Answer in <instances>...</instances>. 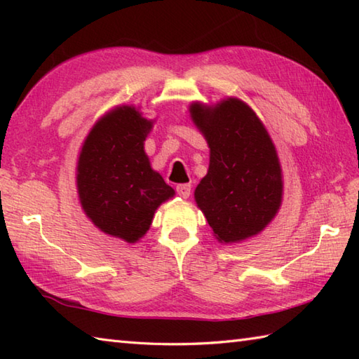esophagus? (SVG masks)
Masks as SVG:
<instances>
[{"mask_svg": "<svg viewBox=\"0 0 359 359\" xmlns=\"http://www.w3.org/2000/svg\"><path fill=\"white\" fill-rule=\"evenodd\" d=\"M175 191L182 197V199H188L189 194H191V185L189 184H182L175 187Z\"/></svg>", "mask_w": 359, "mask_h": 359, "instance_id": "34e87169", "label": "esophagus"}]
</instances>
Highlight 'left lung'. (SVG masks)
Instances as JSON below:
<instances>
[{
  "label": "left lung",
  "mask_w": 359,
  "mask_h": 359,
  "mask_svg": "<svg viewBox=\"0 0 359 359\" xmlns=\"http://www.w3.org/2000/svg\"><path fill=\"white\" fill-rule=\"evenodd\" d=\"M189 114L210 147L208 172L194 191L220 243L245 241L269 225L282 202L276 148L255 111L239 98L193 103Z\"/></svg>",
  "instance_id": "left-lung-1"
}]
</instances>
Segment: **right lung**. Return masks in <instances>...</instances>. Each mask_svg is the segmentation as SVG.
Wrapping results in <instances>:
<instances>
[{"mask_svg":"<svg viewBox=\"0 0 359 359\" xmlns=\"http://www.w3.org/2000/svg\"><path fill=\"white\" fill-rule=\"evenodd\" d=\"M151 128L152 120L135 106H117L90 129L77 162L85 215L98 230L128 243L147 234L156 210L174 196L144 152Z\"/></svg>","mask_w":359,"mask_h":359,"instance_id":"obj_1","label":"right lung"}]
</instances>
